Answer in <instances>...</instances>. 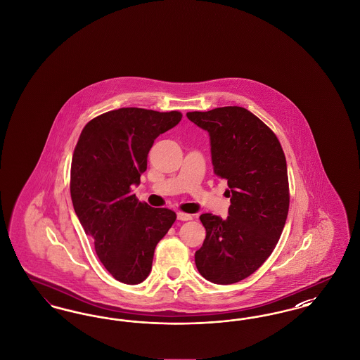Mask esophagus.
Here are the masks:
<instances>
[{"instance_id": "obj_1", "label": "esophagus", "mask_w": 360, "mask_h": 360, "mask_svg": "<svg viewBox=\"0 0 360 360\" xmlns=\"http://www.w3.org/2000/svg\"><path fill=\"white\" fill-rule=\"evenodd\" d=\"M176 219H178L179 221H188V220H191V219H193V216H191V214H188V213L178 212V213H176Z\"/></svg>"}]
</instances>
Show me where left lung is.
I'll return each instance as SVG.
<instances>
[{"label": "left lung", "instance_id": "1", "mask_svg": "<svg viewBox=\"0 0 360 360\" xmlns=\"http://www.w3.org/2000/svg\"><path fill=\"white\" fill-rule=\"evenodd\" d=\"M186 116L207 131L213 172L226 181L231 197L225 220L201 214L206 238L195 266L213 283H236L257 271L282 235L290 202L286 158L274 132L244 108Z\"/></svg>", "mask_w": 360, "mask_h": 360}]
</instances>
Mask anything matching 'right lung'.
<instances>
[{
	"label": "right lung",
	"mask_w": 360,
	"mask_h": 360,
	"mask_svg": "<svg viewBox=\"0 0 360 360\" xmlns=\"http://www.w3.org/2000/svg\"><path fill=\"white\" fill-rule=\"evenodd\" d=\"M182 113L121 108L89 121L71 160L74 210L96 254L115 279L137 285L151 273L156 244L176 219L166 207L140 202L132 188L147 170V156L160 134Z\"/></svg>",
	"instance_id": "add662e5"
}]
</instances>
